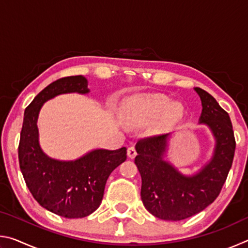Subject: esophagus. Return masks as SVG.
I'll return each mask as SVG.
<instances>
[{"mask_svg": "<svg viewBox=\"0 0 248 248\" xmlns=\"http://www.w3.org/2000/svg\"><path fill=\"white\" fill-rule=\"evenodd\" d=\"M127 153H128V156L130 158H134V157H136V155H137V151H136V149L133 148V146H130V148H128Z\"/></svg>", "mask_w": 248, "mask_h": 248, "instance_id": "obj_1", "label": "esophagus"}]
</instances>
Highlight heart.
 Returning <instances> with one entry per match:
<instances>
[{"label": "heart", "mask_w": 248, "mask_h": 248, "mask_svg": "<svg viewBox=\"0 0 248 248\" xmlns=\"http://www.w3.org/2000/svg\"><path fill=\"white\" fill-rule=\"evenodd\" d=\"M182 116L183 107L178 103H170L164 95H139L129 99L123 123L128 128H139L153 121L151 133L162 134L173 129Z\"/></svg>", "instance_id": "1"}]
</instances>
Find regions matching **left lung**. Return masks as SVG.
Instances as JSON below:
<instances>
[{
    "label": "left lung",
    "instance_id": "obj_1",
    "mask_svg": "<svg viewBox=\"0 0 248 248\" xmlns=\"http://www.w3.org/2000/svg\"><path fill=\"white\" fill-rule=\"evenodd\" d=\"M202 104L199 124L208 125L216 139L210 161L198 173L183 175L164 161L170 133L138 141L134 163L142 178L141 199L154 217L180 221L202 211L219 196L233 163L235 138L230 116L213 96L196 87Z\"/></svg>",
    "mask_w": 248,
    "mask_h": 248
}]
</instances>
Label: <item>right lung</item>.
I'll list each match as a JSON object with an SVG mask.
<instances>
[{
    "instance_id": "obj_1",
    "label": "right lung",
    "mask_w": 248,
    "mask_h": 248,
    "mask_svg": "<svg viewBox=\"0 0 248 248\" xmlns=\"http://www.w3.org/2000/svg\"><path fill=\"white\" fill-rule=\"evenodd\" d=\"M89 92L82 75L52 82L28 105L20 132L19 167L29 191L41 207L68 219L87 217L99 207L109 175L127 158L125 148L93 150L75 161H59L41 150L37 119L44 103L60 94Z\"/></svg>"
}]
</instances>
